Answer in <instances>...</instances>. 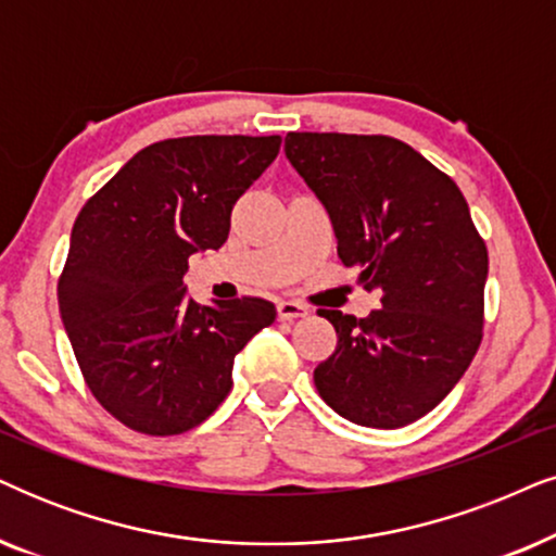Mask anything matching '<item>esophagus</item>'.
Returning <instances> with one entry per match:
<instances>
[{
    "label": "esophagus",
    "mask_w": 556,
    "mask_h": 556,
    "mask_svg": "<svg viewBox=\"0 0 556 556\" xmlns=\"http://www.w3.org/2000/svg\"><path fill=\"white\" fill-rule=\"evenodd\" d=\"M306 314H308V308L295 304V301H278V319L280 321H295Z\"/></svg>",
    "instance_id": "obj_1"
}]
</instances>
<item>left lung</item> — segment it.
Returning a JSON list of instances; mask_svg holds the SVG:
<instances>
[{"mask_svg": "<svg viewBox=\"0 0 556 556\" xmlns=\"http://www.w3.org/2000/svg\"><path fill=\"white\" fill-rule=\"evenodd\" d=\"M286 157L327 208L340 261L380 295L365 319L319 308L337 350L316 365V391L359 427H406L457 386L482 340L488 250L463 191L386 135L288 132Z\"/></svg>", "mask_w": 556, "mask_h": 556, "instance_id": "obj_1", "label": "left lung"}]
</instances>
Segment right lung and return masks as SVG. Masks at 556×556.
I'll list each match as a JSON object with an SVG mask.
<instances>
[{
    "instance_id": "obj_1",
    "label": "right lung",
    "mask_w": 556,
    "mask_h": 556,
    "mask_svg": "<svg viewBox=\"0 0 556 556\" xmlns=\"http://www.w3.org/2000/svg\"><path fill=\"white\" fill-rule=\"evenodd\" d=\"M278 150V135L153 142L78 212L58 308L86 386L125 427H199L227 399L237 352L276 321L250 295L201 306L184 276L193 252L227 242L237 199Z\"/></svg>"
}]
</instances>
